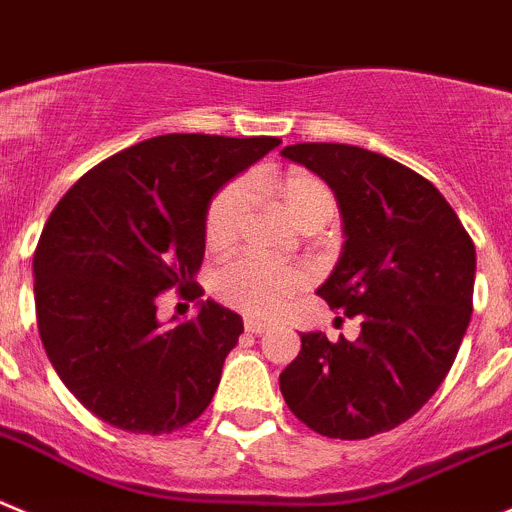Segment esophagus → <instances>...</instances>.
<instances>
[{"label":"esophagus","instance_id":"esophagus-1","mask_svg":"<svg viewBox=\"0 0 512 512\" xmlns=\"http://www.w3.org/2000/svg\"><path fill=\"white\" fill-rule=\"evenodd\" d=\"M270 329H273V324H270V321L250 319V316L245 319V331H250V334H265V331H270Z\"/></svg>","mask_w":512,"mask_h":512}]
</instances>
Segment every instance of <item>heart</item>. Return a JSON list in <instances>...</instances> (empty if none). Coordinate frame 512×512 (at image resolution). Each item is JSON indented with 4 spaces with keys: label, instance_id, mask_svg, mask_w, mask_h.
<instances>
[{
    "label": "heart",
    "instance_id": "1",
    "mask_svg": "<svg viewBox=\"0 0 512 512\" xmlns=\"http://www.w3.org/2000/svg\"><path fill=\"white\" fill-rule=\"evenodd\" d=\"M270 188L303 229L334 216L336 201L331 188L308 170L290 168L270 181ZM250 214V183L237 178L214 193L204 216V239L211 250H227L239 239ZM311 275L301 265H275L262 257L242 255L229 260L211 275V293L227 306L252 316H273L283 311L290 298L301 293Z\"/></svg>",
    "mask_w": 512,
    "mask_h": 512
}]
</instances>
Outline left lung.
<instances>
[{
  "mask_svg": "<svg viewBox=\"0 0 512 512\" xmlns=\"http://www.w3.org/2000/svg\"><path fill=\"white\" fill-rule=\"evenodd\" d=\"M283 155L336 193L347 242L316 293L362 331L354 342L301 334L280 393L316 434L370 439L421 411L454 365L472 319L474 242L439 188L398 160L342 142Z\"/></svg>",
  "mask_w": 512,
  "mask_h": 512,
  "instance_id": "8db88e82",
  "label": "left lung"
}]
</instances>
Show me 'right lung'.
Here are the masks:
<instances>
[{
  "mask_svg": "<svg viewBox=\"0 0 512 512\" xmlns=\"http://www.w3.org/2000/svg\"><path fill=\"white\" fill-rule=\"evenodd\" d=\"M278 137L163 135L101 160L58 201L32 255L35 316L66 388L109 426L173 434L209 408L239 313L201 303L158 324V298L204 293V216L229 178Z\"/></svg>",
  "mask_w": 512,
  "mask_h": 512,
  "instance_id": "right-lung-1",
  "label": "right lung"
}]
</instances>
